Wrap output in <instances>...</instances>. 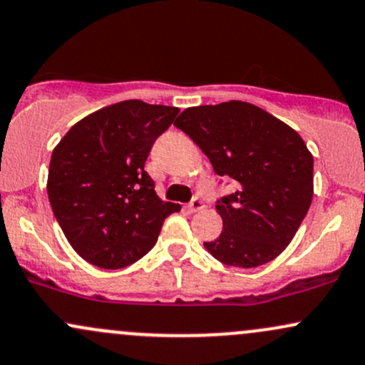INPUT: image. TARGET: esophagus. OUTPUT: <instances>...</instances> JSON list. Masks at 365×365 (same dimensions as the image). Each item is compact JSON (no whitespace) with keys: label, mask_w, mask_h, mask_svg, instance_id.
I'll return each instance as SVG.
<instances>
[{"label":"esophagus","mask_w":365,"mask_h":365,"mask_svg":"<svg viewBox=\"0 0 365 365\" xmlns=\"http://www.w3.org/2000/svg\"><path fill=\"white\" fill-rule=\"evenodd\" d=\"M205 207L203 205V202L200 198H193L190 202V205H187V210L190 212H198V210H202V208Z\"/></svg>","instance_id":"obj_1"}]
</instances>
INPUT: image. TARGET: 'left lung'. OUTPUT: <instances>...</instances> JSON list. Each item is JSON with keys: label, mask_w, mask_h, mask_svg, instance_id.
I'll return each instance as SVG.
<instances>
[{"label": "left lung", "mask_w": 365, "mask_h": 365, "mask_svg": "<svg viewBox=\"0 0 365 365\" xmlns=\"http://www.w3.org/2000/svg\"><path fill=\"white\" fill-rule=\"evenodd\" d=\"M217 175L236 181L217 200L224 229L203 243L232 267H259L292 243L314 196V157L297 130L259 106L226 101L186 108L178 120Z\"/></svg>", "instance_id": "left-lung-1"}]
</instances>
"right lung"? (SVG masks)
<instances>
[{"instance_id": "1", "label": "right lung", "mask_w": 365, "mask_h": 365, "mask_svg": "<svg viewBox=\"0 0 365 365\" xmlns=\"http://www.w3.org/2000/svg\"><path fill=\"white\" fill-rule=\"evenodd\" d=\"M179 108L128 100L72 125L53 150L48 198L72 248L89 264L122 269L157 243L181 205L163 202L145 170L148 153Z\"/></svg>"}]
</instances>
